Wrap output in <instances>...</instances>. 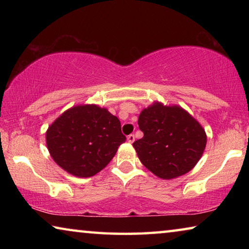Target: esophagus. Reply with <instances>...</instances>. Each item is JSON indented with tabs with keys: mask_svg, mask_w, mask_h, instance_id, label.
Instances as JSON below:
<instances>
[{
	"mask_svg": "<svg viewBox=\"0 0 249 249\" xmlns=\"http://www.w3.org/2000/svg\"><path fill=\"white\" fill-rule=\"evenodd\" d=\"M135 141V136H134V134H130V135H128L127 136V142H130V144H132V142Z\"/></svg>",
	"mask_w": 249,
	"mask_h": 249,
	"instance_id": "obj_1",
	"label": "esophagus"
}]
</instances>
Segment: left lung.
Returning <instances> with one entry per match:
<instances>
[{"instance_id": "left-lung-1", "label": "left lung", "mask_w": 249, "mask_h": 249, "mask_svg": "<svg viewBox=\"0 0 249 249\" xmlns=\"http://www.w3.org/2000/svg\"><path fill=\"white\" fill-rule=\"evenodd\" d=\"M138 126L144 137L133 142L134 148L142 165L159 178L187 174L203 154L204 129L179 107L155 103L142 109Z\"/></svg>"}]
</instances>
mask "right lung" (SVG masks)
Wrapping results in <instances>:
<instances>
[{
  "label": "right lung",
  "instance_id": "obj_1",
  "mask_svg": "<svg viewBox=\"0 0 249 249\" xmlns=\"http://www.w3.org/2000/svg\"><path fill=\"white\" fill-rule=\"evenodd\" d=\"M126 141L121 122L107 108L79 105L66 111L49 126L46 142L53 159L75 177L98 174Z\"/></svg>",
  "mask_w": 249,
  "mask_h": 249
}]
</instances>
